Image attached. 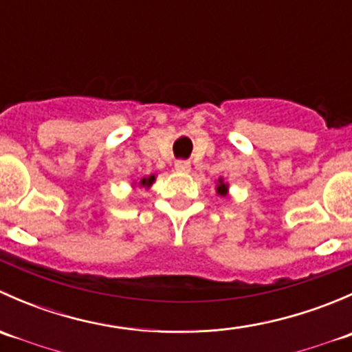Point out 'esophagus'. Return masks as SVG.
Listing matches in <instances>:
<instances>
[{
    "label": "esophagus",
    "mask_w": 352,
    "mask_h": 352,
    "mask_svg": "<svg viewBox=\"0 0 352 352\" xmlns=\"http://www.w3.org/2000/svg\"><path fill=\"white\" fill-rule=\"evenodd\" d=\"M175 170L182 173L190 172V162H187V160H179V162H175Z\"/></svg>",
    "instance_id": "obj_1"
}]
</instances>
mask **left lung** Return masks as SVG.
Masks as SVG:
<instances>
[{"instance_id": "obj_1", "label": "left lung", "mask_w": 352, "mask_h": 352, "mask_svg": "<svg viewBox=\"0 0 352 352\" xmlns=\"http://www.w3.org/2000/svg\"><path fill=\"white\" fill-rule=\"evenodd\" d=\"M226 189H228V184L223 182L221 179H219V186H218V194H221V196H226Z\"/></svg>"}]
</instances>
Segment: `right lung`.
<instances>
[{
	"label": "right lung",
	"mask_w": 352,
	"mask_h": 352,
	"mask_svg": "<svg viewBox=\"0 0 352 352\" xmlns=\"http://www.w3.org/2000/svg\"><path fill=\"white\" fill-rule=\"evenodd\" d=\"M153 182H155V175L143 177V179H141V182H140V186H141V187H150Z\"/></svg>",
	"instance_id": "add662e5"
}]
</instances>
